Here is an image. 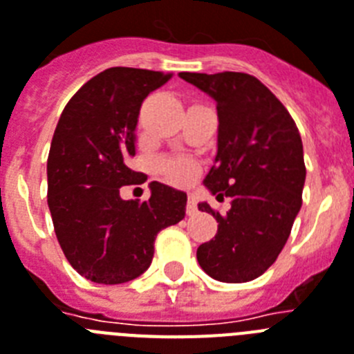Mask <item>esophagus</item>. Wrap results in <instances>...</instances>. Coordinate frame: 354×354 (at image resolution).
Wrapping results in <instances>:
<instances>
[{"mask_svg": "<svg viewBox=\"0 0 354 354\" xmlns=\"http://www.w3.org/2000/svg\"><path fill=\"white\" fill-rule=\"evenodd\" d=\"M185 212H187V216H196V214H198V205H196L194 194H189V198H187Z\"/></svg>", "mask_w": 354, "mask_h": 354, "instance_id": "obj_1", "label": "esophagus"}]
</instances>
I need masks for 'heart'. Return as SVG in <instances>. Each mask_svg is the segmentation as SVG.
Listing matches in <instances>:
<instances>
[{"instance_id":"1","label":"heart","mask_w":354,"mask_h":354,"mask_svg":"<svg viewBox=\"0 0 354 354\" xmlns=\"http://www.w3.org/2000/svg\"><path fill=\"white\" fill-rule=\"evenodd\" d=\"M156 172L167 182L183 185V183L191 182L198 174V167L192 160L182 158V156L180 158H162L156 162Z\"/></svg>"}]
</instances>
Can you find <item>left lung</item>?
<instances>
[{"label": "left lung", "mask_w": 354, "mask_h": 354, "mask_svg": "<svg viewBox=\"0 0 354 354\" xmlns=\"http://www.w3.org/2000/svg\"><path fill=\"white\" fill-rule=\"evenodd\" d=\"M180 77L216 100L218 154L203 183L218 200L230 198L225 216L198 205L216 218L218 234L200 245L196 257L216 281L248 283L275 263L301 210V135L283 102L257 77L241 71H183Z\"/></svg>", "instance_id": "1"}]
</instances>
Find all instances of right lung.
Returning a JSON list of instances; mask_svg holds the SVG:
<instances>
[{"mask_svg":"<svg viewBox=\"0 0 354 354\" xmlns=\"http://www.w3.org/2000/svg\"><path fill=\"white\" fill-rule=\"evenodd\" d=\"M172 77L115 66L86 82L62 109L50 145L48 207L73 270L99 284H120L149 268L160 230L185 218L187 194L151 182L145 201L122 200L124 185L145 174L127 160L145 97Z\"/></svg>","mask_w":354,"mask_h":354,"instance_id":"add662e5","label":"right lung"}]
</instances>
